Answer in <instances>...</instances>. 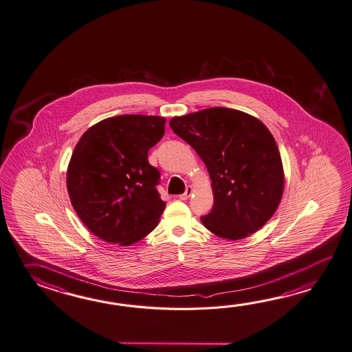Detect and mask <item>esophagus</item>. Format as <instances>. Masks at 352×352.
<instances>
[{
    "instance_id": "1",
    "label": "esophagus",
    "mask_w": 352,
    "mask_h": 352,
    "mask_svg": "<svg viewBox=\"0 0 352 352\" xmlns=\"http://www.w3.org/2000/svg\"><path fill=\"white\" fill-rule=\"evenodd\" d=\"M192 192H193V188L190 187V186H188L187 190H186L184 193L180 194L179 199H182V201H187L188 198L190 197Z\"/></svg>"
}]
</instances>
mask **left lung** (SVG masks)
Listing matches in <instances>:
<instances>
[{"label":"left lung","instance_id":"left-lung-1","mask_svg":"<svg viewBox=\"0 0 352 352\" xmlns=\"http://www.w3.org/2000/svg\"><path fill=\"white\" fill-rule=\"evenodd\" d=\"M169 125L208 169L214 201L201 217L204 227L230 241L263 227L285 184L280 151L265 124L243 111L210 108L173 118Z\"/></svg>","mask_w":352,"mask_h":352}]
</instances>
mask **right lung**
<instances>
[{
    "mask_svg": "<svg viewBox=\"0 0 352 352\" xmlns=\"http://www.w3.org/2000/svg\"><path fill=\"white\" fill-rule=\"evenodd\" d=\"M165 119L119 115L80 138L67 168V192L80 219L96 237L130 245L149 234L165 208L160 173L148 151L164 135Z\"/></svg>",
    "mask_w": 352,
    "mask_h": 352,
    "instance_id": "right-lung-1",
    "label": "right lung"
}]
</instances>
